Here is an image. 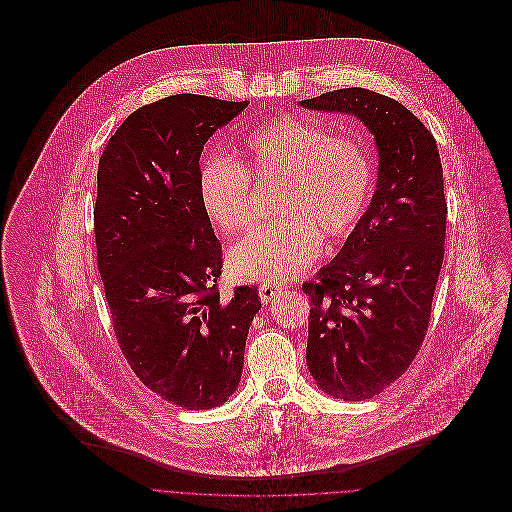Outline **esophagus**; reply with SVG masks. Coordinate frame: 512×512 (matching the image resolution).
Returning <instances> with one entry per match:
<instances>
[{
	"instance_id": "esophagus-1",
	"label": "esophagus",
	"mask_w": 512,
	"mask_h": 512,
	"mask_svg": "<svg viewBox=\"0 0 512 512\" xmlns=\"http://www.w3.org/2000/svg\"><path fill=\"white\" fill-rule=\"evenodd\" d=\"M280 292H282V286L272 284V282H264V284L260 286V299H262L264 303H268V301H272Z\"/></svg>"
}]
</instances>
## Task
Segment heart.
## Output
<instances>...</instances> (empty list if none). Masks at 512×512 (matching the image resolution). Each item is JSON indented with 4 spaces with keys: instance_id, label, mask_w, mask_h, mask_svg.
<instances>
[{
    "instance_id": "obj_1",
    "label": "heart",
    "mask_w": 512,
    "mask_h": 512,
    "mask_svg": "<svg viewBox=\"0 0 512 512\" xmlns=\"http://www.w3.org/2000/svg\"><path fill=\"white\" fill-rule=\"evenodd\" d=\"M252 178L262 187H282L278 213L284 219L238 240L228 266L240 278L282 282L319 256L321 240L335 244L359 228L374 189V165L359 138L284 112L244 138V165L224 157L203 163L201 203L222 232L254 226Z\"/></svg>"
}]
</instances>
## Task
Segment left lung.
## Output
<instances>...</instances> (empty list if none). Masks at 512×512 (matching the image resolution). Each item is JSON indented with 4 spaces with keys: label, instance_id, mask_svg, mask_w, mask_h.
<instances>
[{
    "label": "left lung",
    "instance_id": "left-lung-1",
    "mask_svg": "<svg viewBox=\"0 0 512 512\" xmlns=\"http://www.w3.org/2000/svg\"><path fill=\"white\" fill-rule=\"evenodd\" d=\"M301 106L357 116L380 157L359 228L301 286L311 303L309 372L333 398L357 402L398 380L424 343L445 254L443 169L432 132L394 98L341 88Z\"/></svg>",
    "mask_w": 512,
    "mask_h": 512
}]
</instances>
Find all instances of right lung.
<instances>
[{"label":"right lung","instance_id":"right-lung-1","mask_svg":"<svg viewBox=\"0 0 512 512\" xmlns=\"http://www.w3.org/2000/svg\"><path fill=\"white\" fill-rule=\"evenodd\" d=\"M248 106L175 94L130 114L98 161L94 236L114 335L147 388L187 410L238 386L256 286L222 297L220 246L201 203V151Z\"/></svg>","mask_w":512,"mask_h":512}]
</instances>
